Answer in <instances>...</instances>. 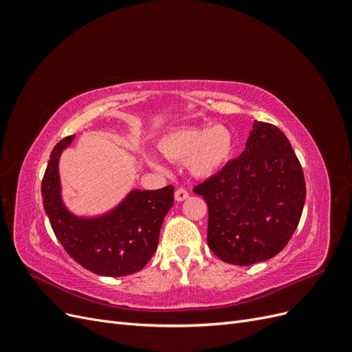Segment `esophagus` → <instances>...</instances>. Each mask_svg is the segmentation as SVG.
<instances>
[{
    "instance_id": "obj_1",
    "label": "esophagus",
    "mask_w": 352,
    "mask_h": 352,
    "mask_svg": "<svg viewBox=\"0 0 352 352\" xmlns=\"http://www.w3.org/2000/svg\"><path fill=\"white\" fill-rule=\"evenodd\" d=\"M188 197H189V192H188V190H186L185 188H179V189H176V192H175V198H176V201H185Z\"/></svg>"
}]
</instances>
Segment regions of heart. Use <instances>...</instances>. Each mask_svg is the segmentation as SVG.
Returning <instances> with one entry per match:
<instances>
[{
    "label": "heart",
    "instance_id": "1",
    "mask_svg": "<svg viewBox=\"0 0 352 352\" xmlns=\"http://www.w3.org/2000/svg\"><path fill=\"white\" fill-rule=\"evenodd\" d=\"M232 132L225 126H190L176 129L163 136L158 148L172 162H188L190 173L210 177L219 173L232 158ZM151 164H158L151 160Z\"/></svg>",
    "mask_w": 352,
    "mask_h": 352
}]
</instances>
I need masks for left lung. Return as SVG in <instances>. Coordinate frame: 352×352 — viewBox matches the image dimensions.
Instances as JSON below:
<instances>
[{
    "label": "left lung",
    "instance_id": "left-lung-1",
    "mask_svg": "<svg viewBox=\"0 0 352 352\" xmlns=\"http://www.w3.org/2000/svg\"><path fill=\"white\" fill-rule=\"evenodd\" d=\"M208 206L207 243L220 260L251 265L279 254L305 202L300 160L278 126L255 122L247 148L194 186Z\"/></svg>",
    "mask_w": 352,
    "mask_h": 352
}]
</instances>
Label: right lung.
Instances as JSON below:
<instances>
[{
  "instance_id": "obj_1",
  "label": "right lung",
  "mask_w": 352,
  "mask_h": 352,
  "mask_svg": "<svg viewBox=\"0 0 352 352\" xmlns=\"http://www.w3.org/2000/svg\"><path fill=\"white\" fill-rule=\"evenodd\" d=\"M74 135L52 148L41 194L51 228L70 257L87 270L120 278L145 267L157 250L160 229L172 208L173 186L132 190L122 204L97 219H78L60 198L58 157Z\"/></svg>"
}]
</instances>
